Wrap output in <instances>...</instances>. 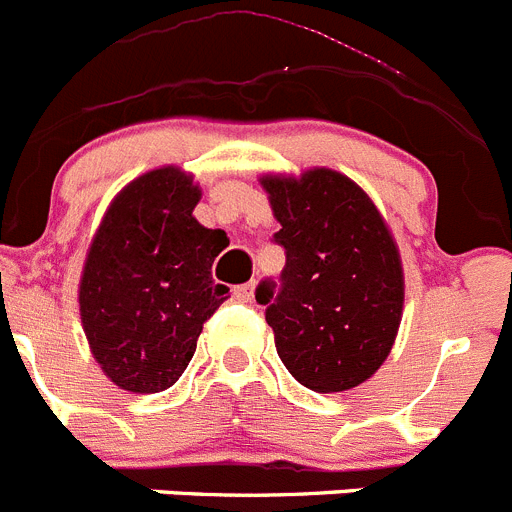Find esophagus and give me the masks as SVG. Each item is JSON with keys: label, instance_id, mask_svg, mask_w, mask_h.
<instances>
[{"label": "esophagus", "instance_id": "esophagus-1", "mask_svg": "<svg viewBox=\"0 0 512 512\" xmlns=\"http://www.w3.org/2000/svg\"><path fill=\"white\" fill-rule=\"evenodd\" d=\"M252 293H255V283H245V285H237V288H234V298L242 303H250Z\"/></svg>", "mask_w": 512, "mask_h": 512}]
</instances>
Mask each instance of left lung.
<instances>
[{
    "label": "left lung",
    "mask_w": 512,
    "mask_h": 512,
    "mask_svg": "<svg viewBox=\"0 0 512 512\" xmlns=\"http://www.w3.org/2000/svg\"><path fill=\"white\" fill-rule=\"evenodd\" d=\"M285 250L280 280L255 290L283 365L316 393H342L375 375L403 313V267L380 211L329 168L262 178Z\"/></svg>",
    "instance_id": "8db88e82"
}]
</instances>
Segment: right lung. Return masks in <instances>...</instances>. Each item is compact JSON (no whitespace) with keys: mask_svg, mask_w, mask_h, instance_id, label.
Here are the masks:
<instances>
[{"mask_svg":"<svg viewBox=\"0 0 512 512\" xmlns=\"http://www.w3.org/2000/svg\"><path fill=\"white\" fill-rule=\"evenodd\" d=\"M199 199L183 170H150L112 201L91 242L81 321L101 370L130 393L170 388L229 298L227 285L211 278L227 234L193 219Z\"/></svg>","mask_w":512,"mask_h":512,"instance_id":"right-lung-1","label":"right lung"}]
</instances>
